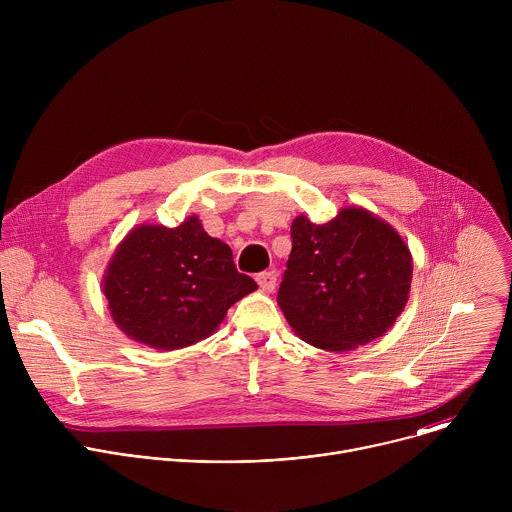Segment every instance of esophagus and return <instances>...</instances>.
<instances>
[{"label": "esophagus", "mask_w": 512, "mask_h": 512, "mask_svg": "<svg viewBox=\"0 0 512 512\" xmlns=\"http://www.w3.org/2000/svg\"><path fill=\"white\" fill-rule=\"evenodd\" d=\"M257 283H259V287H261V291H273L275 289V283H277V273L275 271H261V273H257Z\"/></svg>", "instance_id": "1"}]
</instances>
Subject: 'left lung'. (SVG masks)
<instances>
[{
	"label": "left lung",
	"mask_w": 512,
	"mask_h": 512,
	"mask_svg": "<svg viewBox=\"0 0 512 512\" xmlns=\"http://www.w3.org/2000/svg\"><path fill=\"white\" fill-rule=\"evenodd\" d=\"M277 304L308 344L346 352L381 338L409 300L413 257L403 237L362 206L324 225L300 214Z\"/></svg>",
	"instance_id": "left-lung-1"
}]
</instances>
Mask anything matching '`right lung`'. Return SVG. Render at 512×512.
Listing matches in <instances>:
<instances>
[{
    "instance_id": "add662e5",
    "label": "right lung",
    "mask_w": 512,
    "mask_h": 512,
    "mask_svg": "<svg viewBox=\"0 0 512 512\" xmlns=\"http://www.w3.org/2000/svg\"><path fill=\"white\" fill-rule=\"evenodd\" d=\"M257 289L237 271L227 243L212 239L196 214L182 225L133 227L103 275L117 328L156 350H178L216 332L229 308Z\"/></svg>"
}]
</instances>
